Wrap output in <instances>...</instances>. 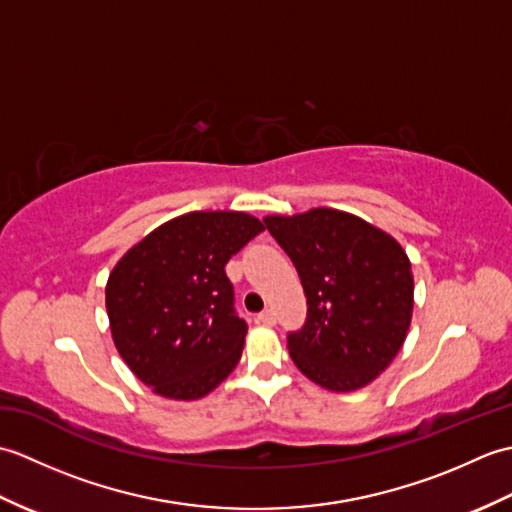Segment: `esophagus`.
Instances as JSON below:
<instances>
[{
    "instance_id": "obj_1",
    "label": "esophagus",
    "mask_w": 512,
    "mask_h": 512,
    "mask_svg": "<svg viewBox=\"0 0 512 512\" xmlns=\"http://www.w3.org/2000/svg\"><path fill=\"white\" fill-rule=\"evenodd\" d=\"M257 321L264 323V325H275V312L273 310H264L257 314Z\"/></svg>"
}]
</instances>
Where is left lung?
<instances>
[{
    "label": "left lung",
    "instance_id": "1",
    "mask_svg": "<svg viewBox=\"0 0 512 512\" xmlns=\"http://www.w3.org/2000/svg\"><path fill=\"white\" fill-rule=\"evenodd\" d=\"M264 224L308 297L306 325L288 336L299 372L336 394L374 383L411 325L413 273L405 248L383 228L328 206L266 215Z\"/></svg>",
    "mask_w": 512,
    "mask_h": 512
}]
</instances>
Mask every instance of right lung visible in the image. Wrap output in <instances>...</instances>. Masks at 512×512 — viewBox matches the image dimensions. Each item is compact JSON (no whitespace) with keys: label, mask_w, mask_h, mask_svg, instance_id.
Instances as JSON below:
<instances>
[{"label":"right lung","mask_w":512,"mask_h":512,"mask_svg":"<svg viewBox=\"0 0 512 512\" xmlns=\"http://www.w3.org/2000/svg\"><path fill=\"white\" fill-rule=\"evenodd\" d=\"M262 231L244 211H191L154 228L112 268V339L154 394L200 400L239 363L248 325L233 312L224 266Z\"/></svg>","instance_id":"obj_1"}]
</instances>
